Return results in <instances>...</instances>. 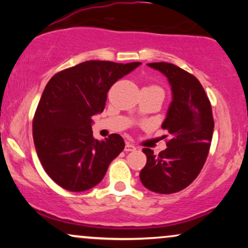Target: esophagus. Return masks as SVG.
I'll return each mask as SVG.
<instances>
[{"label": "esophagus", "instance_id": "obj_1", "mask_svg": "<svg viewBox=\"0 0 248 248\" xmlns=\"http://www.w3.org/2000/svg\"><path fill=\"white\" fill-rule=\"evenodd\" d=\"M135 149H136L135 146L132 143H129V142H127L126 146H124V152H134Z\"/></svg>", "mask_w": 248, "mask_h": 248}]
</instances>
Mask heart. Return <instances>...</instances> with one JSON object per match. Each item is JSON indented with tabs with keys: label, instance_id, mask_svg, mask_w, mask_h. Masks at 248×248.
Returning <instances> with one entry per match:
<instances>
[{
	"label": "heart",
	"instance_id": "1",
	"mask_svg": "<svg viewBox=\"0 0 248 248\" xmlns=\"http://www.w3.org/2000/svg\"><path fill=\"white\" fill-rule=\"evenodd\" d=\"M154 87H156V86H154Z\"/></svg>",
	"mask_w": 248,
	"mask_h": 248
}]
</instances>
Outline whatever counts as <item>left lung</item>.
Segmentation results:
<instances>
[{
  "label": "left lung",
  "mask_w": 248,
  "mask_h": 248,
  "mask_svg": "<svg viewBox=\"0 0 248 248\" xmlns=\"http://www.w3.org/2000/svg\"><path fill=\"white\" fill-rule=\"evenodd\" d=\"M148 66L163 73L171 86L172 101L162 124L170 140L158 155L149 148L142 149L147 163L140 179L150 191L169 195L197 178L209 155L215 121L209 98L195 76L170 62H150Z\"/></svg>",
  "instance_id": "8db88e82"
}]
</instances>
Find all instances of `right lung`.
<instances>
[{
  "label": "right lung",
  "instance_id": "right-lung-1",
  "mask_svg": "<svg viewBox=\"0 0 248 248\" xmlns=\"http://www.w3.org/2000/svg\"><path fill=\"white\" fill-rule=\"evenodd\" d=\"M140 64L84 62L56 73L45 86L33 116V143L45 172L62 189L95 186L124 150L119 134L93 138L92 116L104 112L112 85Z\"/></svg>",
  "mask_w": 248,
  "mask_h": 248
}]
</instances>
